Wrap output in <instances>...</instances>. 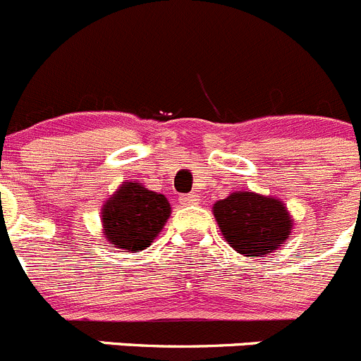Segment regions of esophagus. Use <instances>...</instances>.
Segmentation results:
<instances>
[{"instance_id":"esophagus-1","label":"esophagus","mask_w":361,"mask_h":361,"mask_svg":"<svg viewBox=\"0 0 361 361\" xmlns=\"http://www.w3.org/2000/svg\"><path fill=\"white\" fill-rule=\"evenodd\" d=\"M197 196L196 194H187V196H180V203L183 204V207H187V204H194L197 203Z\"/></svg>"}]
</instances>
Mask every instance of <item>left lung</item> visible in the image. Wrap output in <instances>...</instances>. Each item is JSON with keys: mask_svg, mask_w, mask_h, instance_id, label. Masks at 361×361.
Returning a JSON list of instances; mask_svg holds the SVG:
<instances>
[{"mask_svg": "<svg viewBox=\"0 0 361 361\" xmlns=\"http://www.w3.org/2000/svg\"><path fill=\"white\" fill-rule=\"evenodd\" d=\"M212 212L226 243L246 257L281 248L293 226L281 200L248 190H237L216 201Z\"/></svg>", "mask_w": 361, "mask_h": 361, "instance_id": "left-lung-1", "label": "left lung"}]
</instances>
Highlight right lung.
<instances>
[{"label":"right lung","instance_id":"obj_1","mask_svg":"<svg viewBox=\"0 0 361 361\" xmlns=\"http://www.w3.org/2000/svg\"><path fill=\"white\" fill-rule=\"evenodd\" d=\"M104 237L113 246L135 253L151 246L171 216L164 194L126 181L102 204Z\"/></svg>","mask_w":361,"mask_h":361}]
</instances>
